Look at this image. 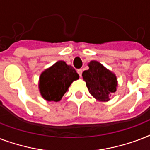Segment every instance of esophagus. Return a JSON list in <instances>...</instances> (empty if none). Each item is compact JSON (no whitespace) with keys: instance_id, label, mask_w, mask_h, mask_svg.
<instances>
[{"instance_id":"34e87169","label":"esophagus","mask_w":150,"mask_h":150,"mask_svg":"<svg viewBox=\"0 0 150 150\" xmlns=\"http://www.w3.org/2000/svg\"><path fill=\"white\" fill-rule=\"evenodd\" d=\"M77 72H78V74L79 75L80 77H81V76H82V69H79V70L77 71Z\"/></svg>"}]
</instances>
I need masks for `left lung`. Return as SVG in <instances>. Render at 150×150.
<instances>
[{"instance_id": "8db88e82", "label": "left lung", "mask_w": 150, "mask_h": 150, "mask_svg": "<svg viewBox=\"0 0 150 150\" xmlns=\"http://www.w3.org/2000/svg\"><path fill=\"white\" fill-rule=\"evenodd\" d=\"M88 66L89 69L82 72V78L89 93L100 102L109 101L118 85L116 75L97 61H91Z\"/></svg>"}]
</instances>
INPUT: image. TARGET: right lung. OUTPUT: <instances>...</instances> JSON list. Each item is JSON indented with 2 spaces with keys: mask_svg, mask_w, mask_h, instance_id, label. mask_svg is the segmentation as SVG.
Masks as SVG:
<instances>
[{
  "mask_svg": "<svg viewBox=\"0 0 150 150\" xmlns=\"http://www.w3.org/2000/svg\"><path fill=\"white\" fill-rule=\"evenodd\" d=\"M79 79V75L65 61H58L40 74L39 90L47 101H60L71 84Z\"/></svg>",
  "mask_w": 150,
  "mask_h": 150,
  "instance_id": "1",
  "label": "right lung"
}]
</instances>
